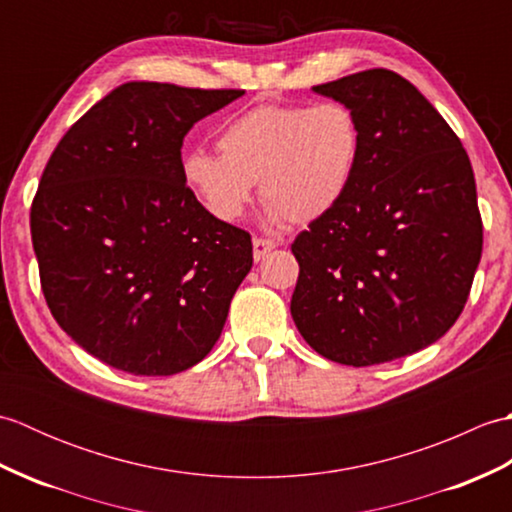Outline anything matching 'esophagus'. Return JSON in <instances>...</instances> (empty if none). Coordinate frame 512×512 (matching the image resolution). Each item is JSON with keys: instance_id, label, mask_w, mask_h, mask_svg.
Here are the masks:
<instances>
[{"instance_id": "esophagus-1", "label": "esophagus", "mask_w": 512, "mask_h": 512, "mask_svg": "<svg viewBox=\"0 0 512 512\" xmlns=\"http://www.w3.org/2000/svg\"><path fill=\"white\" fill-rule=\"evenodd\" d=\"M275 246H277V244L273 242V239L255 237V239H253V257H255V262H259V259H264Z\"/></svg>"}]
</instances>
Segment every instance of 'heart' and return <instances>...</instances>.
I'll use <instances>...</instances> for the list:
<instances>
[{"instance_id":"1","label":"heart","mask_w":512,"mask_h":512,"mask_svg":"<svg viewBox=\"0 0 512 512\" xmlns=\"http://www.w3.org/2000/svg\"><path fill=\"white\" fill-rule=\"evenodd\" d=\"M217 149L220 156L193 149L182 158V180L206 213L220 222L239 220L259 182L270 224H308L350 193L363 132L341 101L257 105L224 123Z\"/></svg>"}]
</instances>
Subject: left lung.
Wrapping results in <instances>:
<instances>
[{
	"instance_id": "8db88e82",
	"label": "left lung",
	"mask_w": 512,
	"mask_h": 512,
	"mask_svg": "<svg viewBox=\"0 0 512 512\" xmlns=\"http://www.w3.org/2000/svg\"><path fill=\"white\" fill-rule=\"evenodd\" d=\"M363 132L350 193L297 235L290 312L314 352L367 367L436 343L458 321L482 257L471 160L400 74L374 68L312 88Z\"/></svg>"
}]
</instances>
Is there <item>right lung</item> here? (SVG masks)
Segmentation results:
<instances>
[{"mask_svg": "<svg viewBox=\"0 0 512 512\" xmlns=\"http://www.w3.org/2000/svg\"><path fill=\"white\" fill-rule=\"evenodd\" d=\"M242 94L129 81L52 151L30 209L41 290L63 332L99 361L171 376L220 339L253 242L204 211L180 149Z\"/></svg>", "mask_w": 512, "mask_h": 512, "instance_id": "obj_1", "label": "right lung"}]
</instances>
